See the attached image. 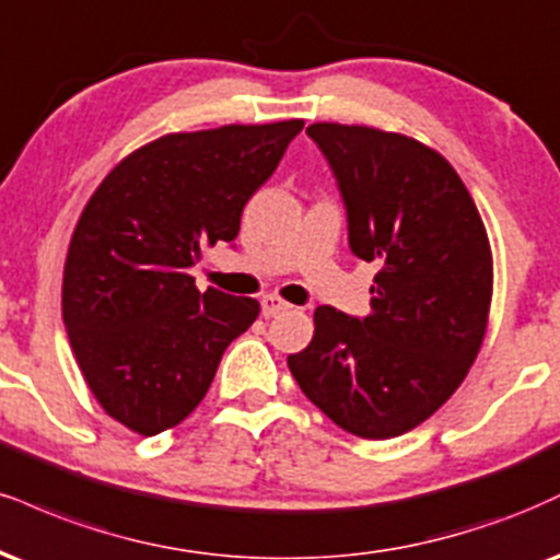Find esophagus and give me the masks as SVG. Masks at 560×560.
Segmentation results:
<instances>
[{
  "instance_id": "obj_1",
  "label": "esophagus",
  "mask_w": 560,
  "mask_h": 560,
  "mask_svg": "<svg viewBox=\"0 0 560 560\" xmlns=\"http://www.w3.org/2000/svg\"><path fill=\"white\" fill-rule=\"evenodd\" d=\"M289 307H292V305H289V302L273 298V294H266V298L260 300V313H262V318H276V315L287 313Z\"/></svg>"
}]
</instances>
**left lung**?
<instances>
[{
    "instance_id": "8db88e82",
    "label": "left lung",
    "mask_w": 560,
    "mask_h": 560,
    "mask_svg": "<svg viewBox=\"0 0 560 560\" xmlns=\"http://www.w3.org/2000/svg\"><path fill=\"white\" fill-rule=\"evenodd\" d=\"M310 138L347 206L349 247L375 262L370 315L315 310L289 370L347 433L386 441L425 422L467 378L493 298V255L459 174L433 148L365 125L315 122Z\"/></svg>"
}]
</instances>
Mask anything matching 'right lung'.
<instances>
[{"label": "right lung", "instance_id": "1", "mask_svg": "<svg viewBox=\"0 0 560 560\" xmlns=\"http://www.w3.org/2000/svg\"><path fill=\"white\" fill-rule=\"evenodd\" d=\"M305 122L172 132L119 161L72 232L62 318L80 373L104 412L132 433L179 425L203 401L224 349L260 305L187 268L232 242L253 192Z\"/></svg>", "mask_w": 560, "mask_h": 560}]
</instances>
